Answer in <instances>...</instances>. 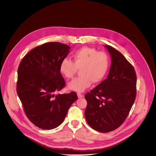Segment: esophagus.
Returning a JSON list of instances; mask_svg holds the SVG:
<instances>
[{
  "label": "esophagus",
  "mask_w": 156,
  "mask_h": 156,
  "mask_svg": "<svg viewBox=\"0 0 156 156\" xmlns=\"http://www.w3.org/2000/svg\"><path fill=\"white\" fill-rule=\"evenodd\" d=\"M77 97H78L79 98H82V97H83V95H82V94H81L80 93H77Z\"/></svg>",
  "instance_id": "1"
}]
</instances>
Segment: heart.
I'll return each instance as SVG.
<instances>
[{
    "instance_id": "obj_1",
    "label": "heart",
    "mask_w": 156,
    "mask_h": 156,
    "mask_svg": "<svg viewBox=\"0 0 156 156\" xmlns=\"http://www.w3.org/2000/svg\"><path fill=\"white\" fill-rule=\"evenodd\" d=\"M73 62L64 58L60 64V72L67 79H71L80 69V77L69 83L68 89L82 92L91 85L100 83L106 75L110 65L109 56L106 52L83 47L72 55Z\"/></svg>"
}]
</instances>
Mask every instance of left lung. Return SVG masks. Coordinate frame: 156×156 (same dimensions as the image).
Returning a JSON list of instances; mask_svg holds the SVG:
<instances>
[{
    "instance_id": "8db88e82",
    "label": "left lung",
    "mask_w": 156,
    "mask_h": 156,
    "mask_svg": "<svg viewBox=\"0 0 156 156\" xmlns=\"http://www.w3.org/2000/svg\"><path fill=\"white\" fill-rule=\"evenodd\" d=\"M105 47L111 58L106 79L88 92L86 120L95 130L108 133L118 128L125 121L136 94V75L133 67L115 48Z\"/></svg>"
}]
</instances>
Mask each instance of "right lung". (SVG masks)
Here are the masks:
<instances>
[{"label": "right lung", "instance_id": "right-lung-1", "mask_svg": "<svg viewBox=\"0 0 156 156\" xmlns=\"http://www.w3.org/2000/svg\"><path fill=\"white\" fill-rule=\"evenodd\" d=\"M70 48L60 43H45L30 51L19 65L17 94L26 116L40 129L61 125L77 99L74 92L56 94L66 85L59 67Z\"/></svg>", "mask_w": 156, "mask_h": 156}]
</instances>
